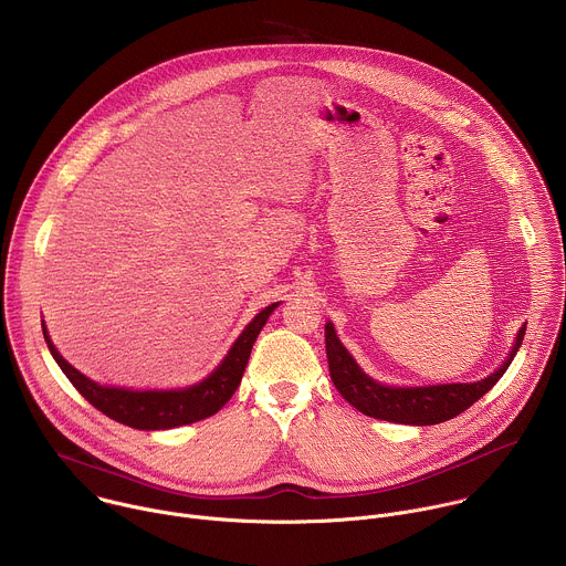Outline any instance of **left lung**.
Wrapping results in <instances>:
<instances>
[{"instance_id": "8db88e82", "label": "left lung", "mask_w": 566, "mask_h": 566, "mask_svg": "<svg viewBox=\"0 0 566 566\" xmlns=\"http://www.w3.org/2000/svg\"><path fill=\"white\" fill-rule=\"evenodd\" d=\"M525 338V325L521 327L516 343L507 360L492 376L470 384H434V386H384L376 379L365 376L349 352L338 340L334 325H325V347L329 376L338 392L360 412L392 421V423H412V426H432L448 421L463 410H468L476 399H481L512 365L516 352Z\"/></svg>"}]
</instances>
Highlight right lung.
Masks as SVG:
<instances>
[{
  "instance_id": "1",
  "label": "right lung",
  "mask_w": 566,
  "mask_h": 566,
  "mask_svg": "<svg viewBox=\"0 0 566 566\" xmlns=\"http://www.w3.org/2000/svg\"><path fill=\"white\" fill-rule=\"evenodd\" d=\"M279 303L268 305L261 310L252 323L241 332V336L230 347L223 363L199 384H192L189 388L180 390H129V388H114V386H101L92 379L78 374L72 365H67L61 354L54 349L45 325L43 338L48 343V349L61 371L74 384V388L103 415L112 417L114 421H120L125 426L138 428V430H167L176 426L192 423L199 419H206L214 415L237 390L252 345L263 329L265 321L274 312Z\"/></svg>"
}]
</instances>
